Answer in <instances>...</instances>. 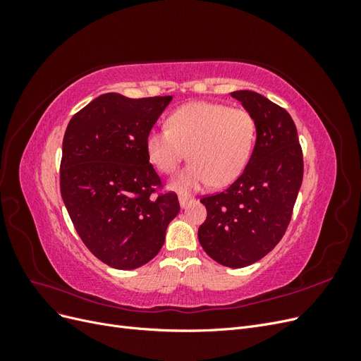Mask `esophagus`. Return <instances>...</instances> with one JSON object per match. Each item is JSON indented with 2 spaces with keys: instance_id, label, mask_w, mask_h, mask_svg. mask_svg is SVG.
I'll return each instance as SVG.
<instances>
[{
  "instance_id": "34e87169",
  "label": "esophagus",
  "mask_w": 361,
  "mask_h": 361,
  "mask_svg": "<svg viewBox=\"0 0 361 361\" xmlns=\"http://www.w3.org/2000/svg\"><path fill=\"white\" fill-rule=\"evenodd\" d=\"M191 202H192V199H191V197H187V195H180V197H179L180 207H187Z\"/></svg>"
}]
</instances>
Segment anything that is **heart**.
<instances>
[{"mask_svg":"<svg viewBox=\"0 0 361 361\" xmlns=\"http://www.w3.org/2000/svg\"><path fill=\"white\" fill-rule=\"evenodd\" d=\"M256 141V122L244 108L195 101L174 110L167 129H152L145 147L149 161L166 174L191 161L170 180V187L190 194L206 185L216 187L236 180L250 161Z\"/></svg>","mask_w":361,"mask_h":361,"instance_id":"b5f03b06","label":"heart"}]
</instances>
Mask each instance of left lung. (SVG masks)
Here are the masks:
<instances>
[{"mask_svg": "<svg viewBox=\"0 0 361 361\" xmlns=\"http://www.w3.org/2000/svg\"><path fill=\"white\" fill-rule=\"evenodd\" d=\"M256 122V145L245 170L227 190L202 197L199 227L206 255L228 268L267 256L285 235L302 182V150L285 108L250 90L231 93Z\"/></svg>", "mask_w": 361, "mask_h": 361, "instance_id": "8db88e82", "label": "left lung"}]
</instances>
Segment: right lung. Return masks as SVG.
<instances>
[{
	"mask_svg": "<svg viewBox=\"0 0 361 361\" xmlns=\"http://www.w3.org/2000/svg\"><path fill=\"white\" fill-rule=\"evenodd\" d=\"M173 99L105 93L76 113L63 138L60 191L85 247L108 267L135 269L154 259L178 195L159 192L145 140Z\"/></svg>",
	"mask_w": 361,
	"mask_h": 361,
	"instance_id": "obj_1",
	"label": "right lung"
}]
</instances>
